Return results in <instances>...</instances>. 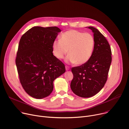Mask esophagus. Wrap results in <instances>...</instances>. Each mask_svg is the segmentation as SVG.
I'll list each match as a JSON object with an SVG mask.
<instances>
[{"label": "esophagus", "mask_w": 129, "mask_h": 129, "mask_svg": "<svg viewBox=\"0 0 129 129\" xmlns=\"http://www.w3.org/2000/svg\"><path fill=\"white\" fill-rule=\"evenodd\" d=\"M65 68H66V71H68L70 69V67L69 66H65Z\"/></svg>", "instance_id": "34e87169"}]
</instances>
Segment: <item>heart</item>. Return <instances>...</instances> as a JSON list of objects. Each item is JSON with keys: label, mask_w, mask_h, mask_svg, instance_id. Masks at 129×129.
<instances>
[{"label": "heart", "mask_w": 129, "mask_h": 129, "mask_svg": "<svg viewBox=\"0 0 129 129\" xmlns=\"http://www.w3.org/2000/svg\"><path fill=\"white\" fill-rule=\"evenodd\" d=\"M94 39L89 33H83L76 30L66 31L55 40L52 46L53 55L58 59L63 58L67 53L65 61L80 65L90 59L94 49Z\"/></svg>", "instance_id": "heart-1"}]
</instances>
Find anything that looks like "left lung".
<instances>
[{
	"instance_id": "left-lung-1",
	"label": "left lung",
	"mask_w": 129,
	"mask_h": 129,
	"mask_svg": "<svg viewBox=\"0 0 129 129\" xmlns=\"http://www.w3.org/2000/svg\"><path fill=\"white\" fill-rule=\"evenodd\" d=\"M87 27L93 33V53L86 63L72 68L74 77L71 83L76 95L84 98L95 95L104 87L111 62V49L105 37L96 28Z\"/></svg>"
}]
</instances>
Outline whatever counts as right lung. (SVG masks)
Wrapping results in <instances>:
<instances>
[{"label":"right lung","mask_w":129,"mask_h":129,"mask_svg":"<svg viewBox=\"0 0 129 129\" xmlns=\"http://www.w3.org/2000/svg\"><path fill=\"white\" fill-rule=\"evenodd\" d=\"M61 30L33 27L21 37L15 63L20 82L30 96L41 99L52 92L53 81L65 72L64 64L53 54L52 43Z\"/></svg>","instance_id":"add662e5"}]
</instances>
